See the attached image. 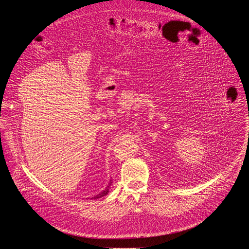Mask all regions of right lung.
<instances>
[{"mask_svg":"<svg viewBox=\"0 0 249 249\" xmlns=\"http://www.w3.org/2000/svg\"><path fill=\"white\" fill-rule=\"evenodd\" d=\"M111 183H112V180H110L109 181V184L107 185V187H106L103 191H101L100 193H98V194H96V195H94L91 199H99V198H101V197H103V196H105L106 194H107L108 192H109V187H110V185H111Z\"/></svg>","mask_w":249,"mask_h":249,"instance_id":"right-lung-1","label":"right lung"}]
</instances>
